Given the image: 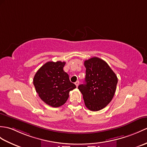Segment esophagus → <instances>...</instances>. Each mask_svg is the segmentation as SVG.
<instances>
[{
	"instance_id": "esophagus-1",
	"label": "esophagus",
	"mask_w": 147,
	"mask_h": 147,
	"mask_svg": "<svg viewBox=\"0 0 147 147\" xmlns=\"http://www.w3.org/2000/svg\"><path fill=\"white\" fill-rule=\"evenodd\" d=\"M79 83H80L79 81H77L76 82V83H75V85H76V87H78V85H79Z\"/></svg>"
}]
</instances>
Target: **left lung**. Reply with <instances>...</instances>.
Returning a JSON list of instances; mask_svg holds the SVG:
<instances>
[{
	"label": "left lung",
	"instance_id": "obj_1",
	"mask_svg": "<svg viewBox=\"0 0 147 147\" xmlns=\"http://www.w3.org/2000/svg\"><path fill=\"white\" fill-rule=\"evenodd\" d=\"M86 67L85 83L78 89L83 94L88 109L97 111L110 103L114 96L118 78L108 64L97 57L84 61Z\"/></svg>",
	"mask_w": 147,
	"mask_h": 147
}]
</instances>
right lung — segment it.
Wrapping results in <instances>:
<instances>
[{
  "mask_svg": "<svg viewBox=\"0 0 147 147\" xmlns=\"http://www.w3.org/2000/svg\"><path fill=\"white\" fill-rule=\"evenodd\" d=\"M65 62L49 61L37 71L33 83L40 98L51 107H59L66 103L69 91L76 85L69 81L63 70Z\"/></svg>",
  "mask_w": 147,
  "mask_h": 147,
  "instance_id": "right-lung-1",
  "label": "right lung"
}]
</instances>
